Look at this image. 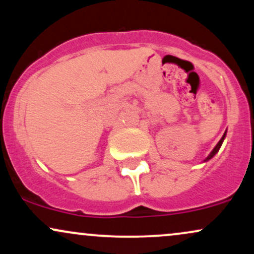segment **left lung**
Here are the masks:
<instances>
[{
	"mask_svg": "<svg viewBox=\"0 0 254 254\" xmlns=\"http://www.w3.org/2000/svg\"><path fill=\"white\" fill-rule=\"evenodd\" d=\"M226 136H227V130H226V132H224V133H223L222 138H221V139H220V141H218V143H217L216 145H215V148H214V149H212V150L210 151V154H209V155H208V156H206V159H205V160H204V161H203V162H206V161H209V160H210V159H212V157H214L215 155H216V154H217V151H218V150H220L221 145H222V143H223L224 138H226Z\"/></svg>",
	"mask_w": 254,
	"mask_h": 254,
	"instance_id": "obj_1",
	"label": "left lung"
}]
</instances>
